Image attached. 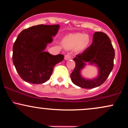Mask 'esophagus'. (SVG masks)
Wrapping results in <instances>:
<instances>
[{"mask_svg": "<svg viewBox=\"0 0 128 128\" xmlns=\"http://www.w3.org/2000/svg\"><path fill=\"white\" fill-rule=\"evenodd\" d=\"M72 58V56L71 55H70V54H67V55H65V56H64V59L66 60H70Z\"/></svg>", "mask_w": 128, "mask_h": 128, "instance_id": "esophagus-1", "label": "esophagus"}]
</instances>
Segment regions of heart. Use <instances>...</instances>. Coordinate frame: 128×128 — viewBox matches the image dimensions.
Wrapping results in <instances>:
<instances>
[{
  "instance_id": "heart-1",
  "label": "heart",
  "mask_w": 128,
  "mask_h": 128,
  "mask_svg": "<svg viewBox=\"0 0 128 128\" xmlns=\"http://www.w3.org/2000/svg\"><path fill=\"white\" fill-rule=\"evenodd\" d=\"M66 48L68 49L76 48L78 50H81L88 44L89 37L87 35L81 33H75L66 36L62 40Z\"/></svg>"
}]
</instances>
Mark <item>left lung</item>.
Returning a JSON list of instances; mask_svg holds the SVG:
<instances>
[{
	"label": "left lung",
	"instance_id": "obj_1",
	"mask_svg": "<svg viewBox=\"0 0 128 128\" xmlns=\"http://www.w3.org/2000/svg\"><path fill=\"white\" fill-rule=\"evenodd\" d=\"M92 44L81 54L74 58L75 67L70 74L73 83L84 88L98 87L106 80L114 66L115 52L110 38L102 32H96ZM95 64L99 68V75L96 78L86 80L80 75V71L86 63Z\"/></svg>",
	"mask_w": 128,
	"mask_h": 128
}]
</instances>
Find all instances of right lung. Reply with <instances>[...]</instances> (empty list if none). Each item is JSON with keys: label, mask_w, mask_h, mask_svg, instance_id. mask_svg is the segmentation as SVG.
<instances>
[{"label": "right lung", "mask_w": 128, "mask_h": 128, "mask_svg": "<svg viewBox=\"0 0 128 128\" xmlns=\"http://www.w3.org/2000/svg\"><path fill=\"white\" fill-rule=\"evenodd\" d=\"M60 25L33 26L22 30L12 48V61L20 78L30 84H39L49 80L56 64L64 60V55H52L44 52Z\"/></svg>", "instance_id": "right-lung-1"}]
</instances>
